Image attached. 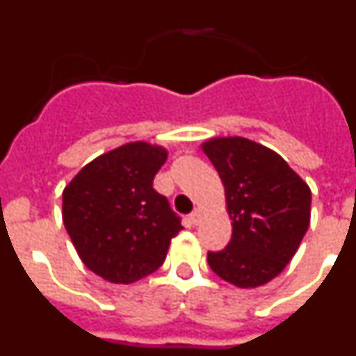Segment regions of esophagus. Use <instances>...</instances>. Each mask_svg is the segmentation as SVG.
<instances>
[{
	"instance_id": "esophagus-1",
	"label": "esophagus",
	"mask_w": 356,
	"mask_h": 356,
	"mask_svg": "<svg viewBox=\"0 0 356 356\" xmlns=\"http://www.w3.org/2000/svg\"><path fill=\"white\" fill-rule=\"evenodd\" d=\"M201 217H203V212H201V209H196L193 213H191V217H188V219H191V222H193V225H197V222L201 221Z\"/></svg>"
}]
</instances>
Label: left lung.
Listing matches in <instances>:
<instances>
[{
    "label": "left lung",
    "mask_w": 356,
    "mask_h": 356,
    "mask_svg": "<svg viewBox=\"0 0 356 356\" xmlns=\"http://www.w3.org/2000/svg\"><path fill=\"white\" fill-rule=\"evenodd\" d=\"M225 187L232 241L209 266L238 289L266 285L291 262L310 225L312 193L276 151L246 137L201 144Z\"/></svg>",
    "instance_id": "obj_1"
}]
</instances>
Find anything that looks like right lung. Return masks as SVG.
Returning <instances> with one entry per match:
<instances>
[{"label": "right lung", "mask_w": 356, "mask_h": 356, "mask_svg": "<svg viewBox=\"0 0 356 356\" xmlns=\"http://www.w3.org/2000/svg\"><path fill=\"white\" fill-rule=\"evenodd\" d=\"M160 144L135 140L90 160L65 185L62 221L87 269L128 285L156 271L184 226L153 178L168 160Z\"/></svg>", "instance_id": "1"}]
</instances>
